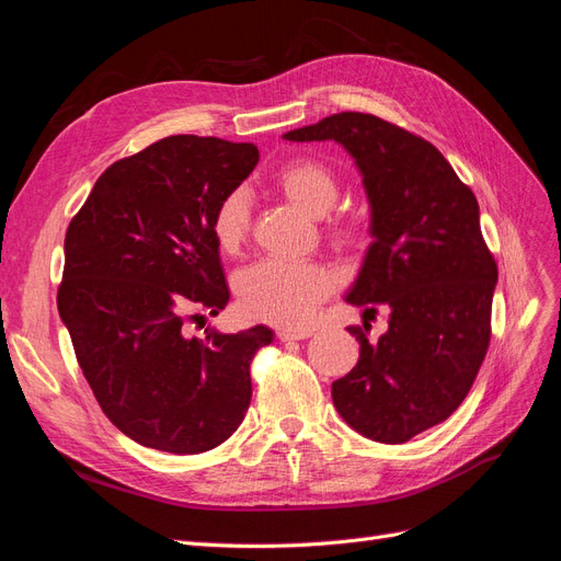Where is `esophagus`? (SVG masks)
I'll use <instances>...</instances> for the list:
<instances>
[{
	"instance_id": "esophagus-1",
	"label": "esophagus",
	"mask_w": 561,
	"mask_h": 561,
	"mask_svg": "<svg viewBox=\"0 0 561 561\" xmlns=\"http://www.w3.org/2000/svg\"><path fill=\"white\" fill-rule=\"evenodd\" d=\"M311 334H313V330H293V328H280L276 332L280 342H299V339H307Z\"/></svg>"
}]
</instances>
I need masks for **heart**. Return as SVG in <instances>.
Returning a JSON list of instances; mask_svg holds the SVG:
<instances>
[{"instance_id": "obj_1", "label": "heart", "mask_w": 561, "mask_h": 561, "mask_svg": "<svg viewBox=\"0 0 561 561\" xmlns=\"http://www.w3.org/2000/svg\"><path fill=\"white\" fill-rule=\"evenodd\" d=\"M274 182L297 208L311 217H322L334 208L339 198V180L328 163L318 159L285 161ZM250 231V198L245 190H231L219 198L210 217V233L217 248L236 254ZM332 233L342 243H358L365 236V225L353 215L332 219ZM334 287L328 268L309 262L262 260L241 271L236 278V295L248 316L276 322V325H304Z\"/></svg>"}]
</instances>
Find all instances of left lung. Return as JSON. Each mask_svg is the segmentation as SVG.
<instances>
[{
  "label": "left lung",
  "instance_id": "8db88e82",
  "mask_svg": "<svg viewBox=\"0 0 561 561\" xmlns=\"http://www.w3.org/2000/svg\"><path fill=\"white\" fill-rule=\"evenodd\" d=\"M283 138L334 140L363 173L375 241L346 301L386 304L390 320L379 339L367 322L348 328L360 358L332 400L360 435L407 443L458 410L489 348L499 266L478 198L435 145L375 114L339 112Z\"/></svg>",
  "mask_w": 561,
  "mask_h": 561
}]
</instances>
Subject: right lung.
<instances>
[{
  "label": "right lung",
  "instance_id": "obj_1",
  "mask_svg": "<svg viewBox=\"0 0 561 561\" xmlns=\"http://www.w3.org/2000/svg\"><path fill=\"white\" fill-rule=\"evenodd\" d=\"M257 161L252 142L171 135L112 163L67 227L58 311L98 404L138 445L208 451L248 412L274 332L186 336L184 313L227 307L210 217Z\"/></svg>",
  "mask_w": 561,
  "mask_h": 561
}]
</instances>
